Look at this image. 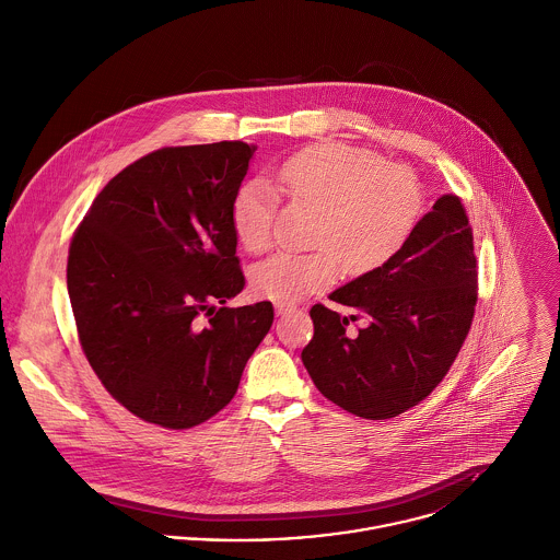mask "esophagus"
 Wrapping results in <instances>:
<instances>
[{
    "mask_svg": "<svg viewBox=\"0 0 560 560\" xmlns=\"http://www.w3.org/2000/svg\"><path fill=\"white\" fill-rule=\"evenodd\" d=\"M291 311H295V306H293V304L276 302V313H278V315H284V313H291Z\"/></svg>",
    "mask_w": 560,
    "mask_h": 560,
    "instance_id": "obj_1",
    "label": "esophagus"
}]
</instances>
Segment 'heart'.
<instances>
[{"mask_svg": "<svg viewBox=\"0 0 560 560\" xmlns=\"http://www.w3.org/2000/svg\"><path fill=\"white\" fill-rule=\"evenodd\" d=\"M282 190L317 210L306 254H276L252 271L256 295L300 302L339 276L370 273L389 262L409 241L422 212L418 177L402 164H383L365 149L322 142L293 153L278 171ZM276 190L262 179L243 182L230 206L236 238L247 252L271 245Z\"/></svg>", "mask_w": 560, "mask_h": 560, "instance_id": "heart-1", "label": "heart"}]
</instances>
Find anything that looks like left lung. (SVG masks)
<instances>
[{
    "mask_svg": "<svg viewBox=\"0 0 560 560\" xmlns=\"http://www.w3.org/2000/svg\"><path fill=\"white\" fill-rule=\"evenodd\" d=\"M330 300L354 315L311 308L315 332L302 361L315 387L368 420L394 418L424 400L453 365L477 304L472 230L459 197L442 195L389 262ZM359 316L369 326L348 336L345 326Z\"/></svg>",
    "mask_w": 560,
    "mask_h": 560,
    "instance_id": "obj_1",
    "label": "left lung"
}]
</instances>
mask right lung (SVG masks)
Segmentation results:
<instances>
[{
	"label": "right lung",
	"mask_w": 560,
	"mask_h": 560,
	"mask_svg": "<svg viewBox=\"0 0 560 560\" xmlns=\"http://www.w3.org/2000/svg\"><path fill=\"white\" fill-rule=\"evenodd\" d=\"M256 147H166L94 199L68 256L83 352L138 418L190 429L236 394L273 324L271 302L221 306L245 287L230 206Z\"/></svg>",
	"instance_id": "1"
}]
</instances>
